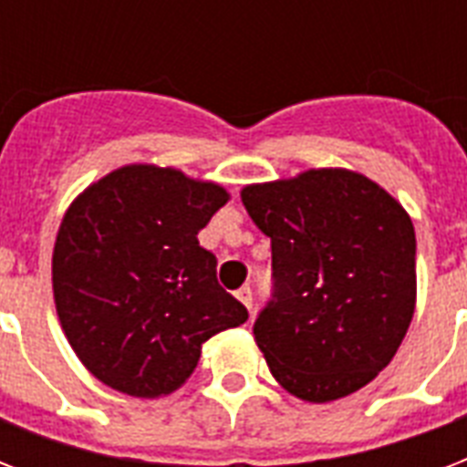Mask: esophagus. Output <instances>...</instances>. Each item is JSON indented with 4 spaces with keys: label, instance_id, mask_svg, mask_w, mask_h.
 I'll use <instances>...</instances> for the list:
<instances>
[{
    "label": "esophagus",
    "instance_id": "obj_1",
    "mask_svg": "<svg viewBox=\"0 0 467 467\" xmlns=\"http://www.w3.org/2000/svg\"><path fill=\"white\" fill-rule=\"evenodd\" d=\"M237 300H240L242 306L247 307V310H252V300H254V296H252V288H249V285H242L240 291H237Z\"/></svg>",
    "mask_w": 467,
    "mask_h": 467
}]
</instances>
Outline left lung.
<instances>
[{
  "mask_svg": "<svg viewBox=\"0 0 467 467\" xmlns=\"http://www.w3.org/2000/svg\"><path fill=\"white\" fill-rule=\"evenodd\" d=\"M271 237L274 293L254 322L271 376L306 402H332L392 361L417 300L407 211L368 176L307 169L242 189Z\"/></svg>",
  "mask_w": 467,
  "mask_h": 467,
  "instance_id": "1",
  "label": "left lung"
}]
</instances>
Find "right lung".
Here are the masks:
<instances>
[{"instance_id": "right-lung-1", "label": "right lung", "mask_w": 467, "mask_h": 467, "mask_svg": "<svg viewBox=\"0 0 467 467\" xmlns=\"http://www.w3.org/2000/svg\"><path fill=\"white\" fill-rule=\"evenodd\" d=\"M227 191L171 167L128 164L72 201L53 249L62 332L91 376L133 398L186 383L213 334L247 322L198 233Z\"/></svg>"}]
</instances>
